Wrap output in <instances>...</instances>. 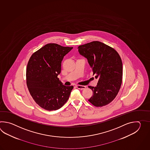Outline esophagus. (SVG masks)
<instances>
[{"mask_svg": "<svg viewBox=\"0 0 150 150\" xmlns=\"http://www.w3.org/2000/svg\"><path fill=\"white\" fill-rule=\"evenodd\" d=\"M76 87L77 88L81 89V90H82V89H84L85 88H86V86H82V85H77Z\"/></svg>", "mask_w": 150, "mask_h": 150, "instance_id": "1", "label": "esophagus"}]
</instances>
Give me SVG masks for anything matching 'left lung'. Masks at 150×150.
<instances>
[{"instance_id": "8db88e82", "label": "left lung", "mask_w": 150, "mask_h": 150, "mask_svg": "<svg viewBox=\"0 0 150 150\" xmlns=\"http://www.w3.org/2000/svg\"><path fill=\"white\" fill-rule=\"evenodd\" d=\"M78 51L87 59L93 75L99 79L96 87L88 86L93 91L89 102L97 107L108 105L117 95L122 83L121 57L114 48L99 41L81 45Z\"/></svg>"}]
</instances>
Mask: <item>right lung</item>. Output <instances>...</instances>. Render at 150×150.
<instances>
[{
	"label": "right lung",
	"instance_id": "obj_1",
	"mask_svg": "<svg viewBox=\"0 0 150 150\" xmlns=\"http://www.w3.org/2000/svg\"><path fill=\"white\" fill-rule=\"evenodd\" d=\"M72 48L49 43L30 58L26 70L27 86L33 99L42 108L57 110L69 99L74 86H64L57 76L64 56Z\"/></svg>",
	"mask_w": 150,
	"mask_h": 150
}]
</instances>
